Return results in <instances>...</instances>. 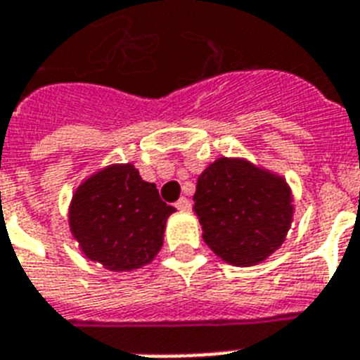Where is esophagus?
Segmentation results:
<instances>
[{
    "label": "esophagus",
    "mask_w": 360,
    "mask_h": 360,
    "mask_svg": "<svg viewBox=\"0 0 360 360\" xmlns=\"http://www.w3.org/2000/svg\"><path fill=\"white\" fill-rule=\"evenodd\" d=\"M175 207L179 209V211H191V202H188V200H186V198H181L179 202L175 203Z\"/></svg>",
    "instance_id": "obj_1"
}]
</instances>
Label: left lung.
Wrapping results in <instances>:
<instances>
[{
	"label": "left lung",
	"instance_id": "obj_1",
	"mask_svg": "<svg viewBox=\"0 0 360 360\" xmlns=\"http://www.w3.org/2000/svg\"><path fill=\"white\" fill-rule=\"evenodd\" d=\"M194 211L220 259L252 267L282 246L295 207L282 175L246 158L220 157L198 177Z\"/></svg>",
	"mask_w": 360,
	"mask_h": 360
}]
</instances>
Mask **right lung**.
Listing matches in <instances>:
<instances>
[{
    "instance_id": "obj_1",
    "label": "right lung",
    "mask_w": 360,
    "mask_h": 360,
    "mask_svg": "<svg viewBox=\"0 0 360 360\" xmlns=\"http://www.w3.org/2000/svg\"><path fill=\"white\" fill-rule=\"evenodd\" d=\"M172 213L175 207L160 200L157 185L141 179L134 164H110L75 191L69 228L87 259L129 273L155 259Z\"/></svg>"
}]
</instances>
